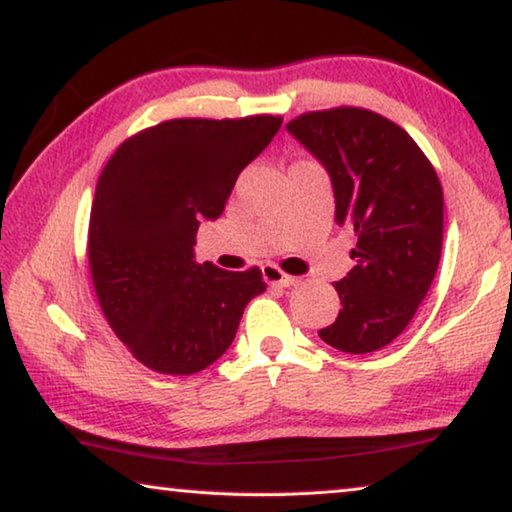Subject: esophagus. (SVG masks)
<instances>
[{"mask_svg": "<svg viewBox=\"0 0 512 512\" xmlns=\"http://www.w3.org/2000/svg\"><path fill=\"white\" fill-rule=\"evenodd\" d=\"M263 279L270 283V286H281V288L295 286V283H297L295 277H290V274L281 272L277 265H263Z\"/></svg>", "mask_w": 512, "mask_h": 512, "instance_id": "esophagus-1", "label": "esophagus"}]
</instances>
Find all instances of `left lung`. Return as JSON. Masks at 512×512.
<instances>
[{
	"instance_id": "1",
	"label": "left lung",
	"mask_w": 512,
	"mask_h": 512,
	"mask_svg": "<svg viewBox=\"0 0 512 512\" xmlns=\"http://www.w3.org/2000/svg\"><path fill=\"white\" fill-rule=\"evenodd\" d=\"M286 128L327 169L336 224L357 235V265L334 283L343 309L318 336L350 355L380 350L410 325L435 279L442 185L416 141L371 109L309 112Z\"/></svg>"
}]
</instances>
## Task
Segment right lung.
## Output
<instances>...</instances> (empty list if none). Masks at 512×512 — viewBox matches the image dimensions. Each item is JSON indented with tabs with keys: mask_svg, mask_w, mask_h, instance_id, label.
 <instances>
[{
	"mask_svg": "<svg viewBox=\"0 0 512 512\" xmlns=\"http://www.w3.org/2000/svg\"><path fill=\"white\" fill-rule=\"evenodd\" d=\"M279 128L270 114L164 121L125 139L102 169L89 219L93 288L109 327L151 371L208 368L265 290L258 267L199 265L194 245Z\"/></svg>",
	"mask_w": 512,
	"mask_h": 512,
	"instance_id": "1",
	"label": "right lung"
}]
</instances>
